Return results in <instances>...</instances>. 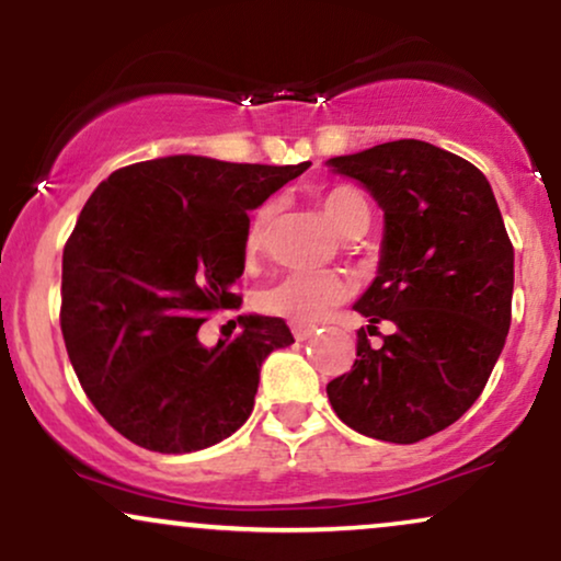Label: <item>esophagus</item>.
<instances>
[{
  "instance_id": "obj_1",
  "label": "esophagus",
  "mask_w": 561,
  "mask_h": 561,
  "mask_svg": "<svg viewBox=\"0 0 561 561\" xmlns=\"http://www.w3.org/2000/svg\"><path fill=\"white\" fill-rule=\"evenodd\" d=\"M313 332H317V327H311V324H293L295 340H308Z\"/></svg>"
}]
</instances>
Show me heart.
<instances>
[{"label": "heart", "instance_id": "1", "mask_svg": "<svg viewBox=\"0 0 561 561\" xmlns=\"http://www.w3.org/2000/svg\"><path fill=\"white\" fill-rule=\"evenodd\" d=\"M319 205L324 216L347 240L362 237L371 221V208L366 197L351 184H332L319 192ZM274 221V203H261L244 227V253L255 259L266 248L268 229ZM347 298V282L332 272H295L276 282L261 295L263 311L289 319L295 324H317L337 302Z\"/></svg>", "mask_w": 561, "mask_h": 561}]
</instances>
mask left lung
I'll use <instances>...</instances> for the list:
<instances>
[{
  "label": "left lung",
  "instance_id": "1",
  "mask_svg": "<svg viewBox=\"0 0 561 561\" xmlns=\"http://www.w3.org/2000/svg\"><path fill=\"white\" fill-rule=\"evenodd\" d=\"M385 210L377 279L356 302L351 371L327 385L347 427L416 443L454 424L480 398L512 324L514 248L480 169L420 139L332 158ZM397 330L371 348L368 334Z\"/></svg>",
  "mask_w": 561,
  "mask_h": 561
}]
</instances>
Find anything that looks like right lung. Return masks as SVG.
<instances>
[{
	"label": "right lung",
	"mask_w": 561,
	"mask_h": 561,
	"mask_svg": "<svg viewBox=\"0 0 561 561\" xmlns=\"http://www.w3.org/2000/svg\"><path fill=\"white\" fill-rule=\"evenodd\" d=\"M311 163L171 156L113 171L62 250L60 327L105 422L158 454L208 448L242 427L261 364L295 343L285 319L237 317L216 347L197 330L240 308L248 210Z\"/></svg>",
	"instance_id": "right-lung-1"
}]
</instances>
